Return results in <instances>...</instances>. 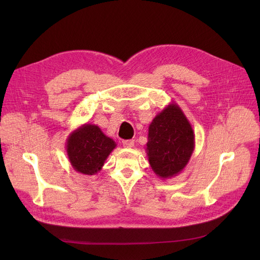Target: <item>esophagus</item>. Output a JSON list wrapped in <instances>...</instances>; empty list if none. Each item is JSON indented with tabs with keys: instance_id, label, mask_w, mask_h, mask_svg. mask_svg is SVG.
Listing matches in <instances>:
<instances>
[{
	"instance_id": "34e87169",
	"label": "esophagus",
	"mask_w": 260,
	"mask_h": 260,
	"mask_svg": "<svg viewBox=\"0 0 260 260\" xmlns=\"http://www.w3.org/2000/svg\"><path fill=\"white\" fill-rule=\"evenodd\" d=\"M122 145H123V147L131 148V147H133V145H135V141H133V140H123Z\"/></svg>"
}]
</instances>
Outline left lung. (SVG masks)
<instances>
[{
	"mask_svg": "<svg viewBox=\"0 0 260 260\" xmlns=\"http://www.w3.org/2000/svg\"><path fill=\"white\" fill-rule=\"evenodd\" d=\"M195 146L192 125L182 109L170 103L148 125L146 154L157 177H176L190 160Z\"/></svg>",
	"mask_w": 260,
	"mask_h": 260,
	"instance_id": "8db88e82",
	"label": "left lung"
}]
</instances>
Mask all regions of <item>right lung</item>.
<instances>
[{"mask_svg": "<svg viewBox=\"0 0 260 260\" xmlns=\"http://www.w3.org/2000/svg\"><path fill=\"white\" fill-rule=\"evenodd\" d=\"M117 146L96 124L84 123L67 138L66 151L73 168L83 175L93 176L104 166L107 157Z\"/></svg>", "mask_w": 260, "mask_h": 260, "instance_id": "add662e5", "label": "right lung"}]
</instances>
